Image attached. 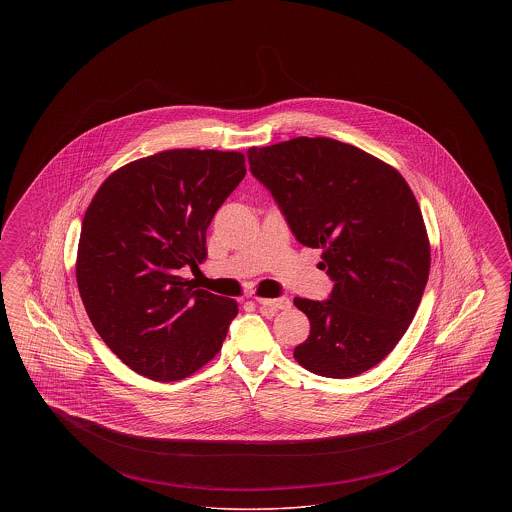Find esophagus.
<instances>
[{
  "label": "esophagus",
  "mask_w": 512,
  "mask_h": 512,
  "mask_svg": "<svg viewBox=\"0 0 512 512\" xmlns=\"http://www.w3.org/2000/svg\"><path fill=\"white\" fill-rule=\"evenodd\" d=\"M257 303H259L261 307H268V309H274V311H278V309H290V305H292V301H290L288 297H278V299L257 297Z\"/></svg>",
  "instance_id": "obj_1"
}]
</instances>
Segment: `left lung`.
<instances>
[{"label": "left lung", "instance_id": "1", "mask_svg": "<svg viewBox=\"0 0 512 512\" xmlns=\"http://www.w3.org/2000/svg\"><path fill=\"white\" fill-rule=\"evenodd\" d=\"M249 169L267 188L299 244L320 247L334 288L326 301L295 297L311 322L293 357L326 378H353L403 338L430 274V242L405 178L359 147L293 138L249 147Z\"/></svg>", "mask_w": 512, "mask_h": 512}]
</instances>
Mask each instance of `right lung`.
Instances as JSON below:
<instances>
[{"instance_id": "obj_1", "label": "right lung", "mask_w": 512, "mask_h": 512, "mask_svg": "<svg viewBox=\"0 0 512 512\" xmlns=\"http://www.w3.org/2000/svg\"><path fill=\"white\" fill-rule=\"evenodd\" d=\"M244 176L240 151L169 149L113 172L86 209L78 292L134 372L176 382L219 353L238 303L195 290L180 268L207 259V228Z\"/></svg>"}]
</instances>
